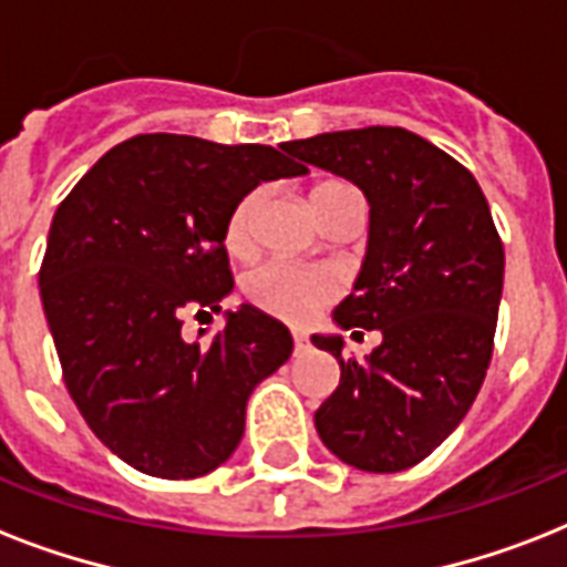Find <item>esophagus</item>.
<instances>
[{
	"label": "esophagus",
	"instance_id": "1",
	"mask_svg": "<svg viewBox=\"0 0 567 567\" xmlns=\"http://www.w3.org/2000/svg\"><path fill=\"white\" fill-rule=\"evenodd\" d=\"M306 347H309V338L302 336V332H293V350H297V353H302Z\"/></svg>",
	"mask_w": 567,
	"mask_h": 567
}]
</instances>
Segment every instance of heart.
Instances as JSON below:
<instances>
[{
  "label": "heart",
  "mask_w": 567,
  "mask_h": 567,
  "mask_svg": "<svg viewBox=\"0 0 567 567\" xmlns=\"http://www.w3.org/2000/svg\"><path fill=\"white\" fill-rule=\"evenodd\" d=\"M327 188V185H323ZM261 194H247L235 205L226 223V247L231 252H247L252 247V226ZM247 300L288 323H306L315 311L338 293V276L323 267H302L291 261H265L244 282Z\"/></svg>",
  "instance_id": "b5f03b06"
}]
</instances>
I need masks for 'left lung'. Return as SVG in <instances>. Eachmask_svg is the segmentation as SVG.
I'll return each instance as SVG.
<instances>
[{
  "label": "left lung",
  "instance_id": "8db88e82",
  "mask_svg": "<svg viewBox=\"0 0 567 567\" xmlns=\"http://www.w3.org/2000/svg\"><path fill=\"white\" fill-rule=\"evenodd\" d=\"M285 150L353 182L371 208L362 267L332 320L382 341L355 362L338 332L311 336L341 368L315 412L318 435L359 471H405L462 423L492 362L503 244L488 203L456 158L409 128L323 132Z\"/></svg>",
  "mask_w": 567,
  "mask_h": 567
}]
</instances>
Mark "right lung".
<instances>
[{"label":"right lung","mask_w":567,"mask_h":567,"mask_svg":"<svg viewBox=\"0 0 567 567\" xmlns=\"http://www.w3.org/2000/svg\"><path fill=\"white\" fill-rule=\"evenodd\" d=\"M309 167L265 144L137 135L102 155L58 205L40 300L70 396L105 447L141 474L194 480L244 435L247 400L293 350L252 306L223 332L182 336L185 311L231 293L226 223L261 182Z\"/></svg>","instance_id":"obj_1"}]
</instances>
